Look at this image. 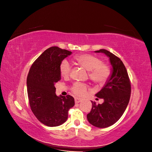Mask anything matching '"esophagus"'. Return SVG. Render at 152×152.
<instances>
[{"label": "esophagus", "mask_w": 152, "mask_h": 152, "mask_svg": "<svg viewBox=\"0 0 152 152\" xmlns=\"http://www.w3.org/2000/svg\"><path fill=\"white\" fill-rule=\"evenodd\" d=\"M75 103H78L81 102L82 101V99H80V98H75Z\"/></svg>", "instance_id": "1"}]
</instances>
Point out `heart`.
<instances>
[{"mask_svg": "<svg viewBox=\"0 0 152 152\" xmlns=\"http://www.w3.org/2000/svg\"><path fill=\"white\" fill-rule=\"evenodd\" d=\"M75 60L78 65L88 71L89 77L92 81L98 85L105 84L111 75L110 66L94 55L83 53L77 55ZM72 66L66 60H63L60 65V73L63 77H68L71 72ZM89 90L86 84L75 82L71 87V91L77 96H83Z\"/></svg>", "mask_w": 152, "mask_h": 152, "instance_id": "b5f03b06", "label": "heart"}]
</instances>
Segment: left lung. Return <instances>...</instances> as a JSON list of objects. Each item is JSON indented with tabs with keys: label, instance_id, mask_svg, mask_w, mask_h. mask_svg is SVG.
<instances>
[{
	"label": "left lung",
	"instance_id": "left-lung-1",
	"mask_svg": "<svg viewBox=\"0 0 152 152\" xmlns=\"http://www.w3.org/2000/svg\"><path fill=\"white\" fill-rule=\"evenodd\" d=\"M95 52H102L108 56L113 71L105 86L95 95L104 102L97 105L91 101L92 109L87 118L92 125L105 128L114 124L123 115L129 102L131 86L128 73L120 58L105 49Z\"/></svg>",
	"mask_w": 152,
	"mask_h": 152
}]
</instances>
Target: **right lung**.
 I'll list each match as a JSON object with an SVG mask.
<instances>
[{
    "label": "right lung",
    "instance_id": "right-lung-1",
    "mask_svg": "<svg viewBox=\"0 0 152 152\" xmlns=\"http://www.w3.org/2000/svg\"><path fill=\"white\" fill-rule=\"evenodd\" d=\"M71 52L52 47L45 50L32 64L27 77L29 106L38 120L49 126L65 123L69 110L75 105L69 95L57 96L55 84L61 79L60 65Z\"/></svg>",
    "mask_w": 152,
    "mask_h": 152
}]
</instances>
